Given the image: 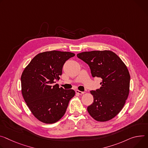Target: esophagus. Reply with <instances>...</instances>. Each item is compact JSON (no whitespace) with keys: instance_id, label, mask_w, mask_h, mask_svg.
Listing matches in <instances>:
<instances>
[{"instance_id":"obj_1","label":"esophagus","mask_w":148,"mask_h":148,"mask_svg":"<svg viewBox=\"0 0 148 148\" xmlns=\"http://www.w3.org/2000/svg\"><path fill=\"white\" fill-rule=\"evenodd\" d=\"M75 92H76V93H77V94H78V95H83V94L85 92H84V91H79V90H77L75 91Z\"/></svg>"}]
</instances>
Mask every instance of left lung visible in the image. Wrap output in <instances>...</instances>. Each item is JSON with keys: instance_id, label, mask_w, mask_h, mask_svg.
I'll return each mask as SVG.
<instances>
[{"instance_id": "left-lung-1", "label": "left lung", "mask_w": 148, "mask_h": 148, "mask_svg": "<svg viewBox=\"0 0 148 148\" xmlns=\"http://www.w3.org/2000/svg\"><path fill=\"white\" fill-rule=\"evenodd\" d=\"M77 56L89 65L93 77L102 79L100 88L90 91L94 102L87 107L88 113L98 122L112 119L129 96L130 77L126 65L109 50L83 52Z\"/></svg>"}]
</instances>
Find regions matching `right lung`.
I'll list each match as a JSON object with an SVG mask.
<instances>
[{"label":"right lung","mask_w":148,"mask_h":148,"mask_svg":"<svg viewBox=\"0 0 148 148\" xmlns=\"http://www.w3.org/2000/svg\"><path fill=\"white\" fill-rule=\"evenodd\" d=\"M74 53L59 51L37 54L21 75L22 95L33 115L40 122L54 123L64 115L74 90H65L54 83L60 79L62 66Z\"/></svg>","instance_id":"right-lung-1"}]
</instances>
